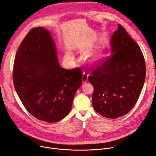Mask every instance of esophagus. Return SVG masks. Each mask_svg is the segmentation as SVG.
Returning <instances> with one entry per match:
<instances>
[{
  "mask_svg": "<svg viewBox=\"0 0 156 156\" xmlns=\"http://www.w3.org/2000/svg\"><path fill=\"white\" fill-rule=\"evenodd\" d=\"M87 80H88V74L84 72L83 73V76H82V82L83 83H85L87 82Z\"/></svg>",
  "mask_w": 156,
  "mask_h": 156,
  "instance_id": "obj_1",
  "label": "esophagus"
}]
</instances>
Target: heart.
I'll return each mask as SVG.
<instances>
[{
  "instance_id": "heart-1",
  "label": "heart",
  "mask_w": 156,
  "mask_h": 156,
  "mask_svg": "<svg viewBox=\"0 0 156 156\" xmlns=\"http://www.w3.org/2000/svg\"><path fill=\"white\" fill-rule=\"evenodd\" d=\"M66 58L67 59H71L73 58V55L71 53H67V55L66 56Z\"/></svg>"
}]
</instances>
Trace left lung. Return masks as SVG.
I'll use <instances>...</instances> for the list:
<instances>
[{"label": "left lung", "instance_id": "obj_1", "mask_svg": "<svg viewBox=\"0 0 156 156\" xmlns=\"http://www.w3.org/2000/svg\"><path fill=\"white\" fill-rule=\"evenodd\" d=\"M111 43V56L92 69L88 80L94 87V110L115 119L136 105L145 80L146 65L140 46L119 24Z\"/></svg>", "mask_w": 156, "mask_h": 156}]
</instances>
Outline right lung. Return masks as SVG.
I'll use <instances>...</instances> for the list:
<instances>
[{
    "instance_id": "obj_1",
    "label": "right lung",
    "mask_w": 156,
    "mask_h": 156,
    "mask_svg": "<svg viewBox=\"0 0 156 156\" xmlns=\"http://www.w3.org/2000/svg\"><path fill=\"white\" fill-rule=\"evenodd\" d=\"M82 69L62 68L49 31L38 27L28 32L15 57L14 87L29 113L49 123L59 122L71 110L82 83Z\"/></svg>"
}]
</instances>
